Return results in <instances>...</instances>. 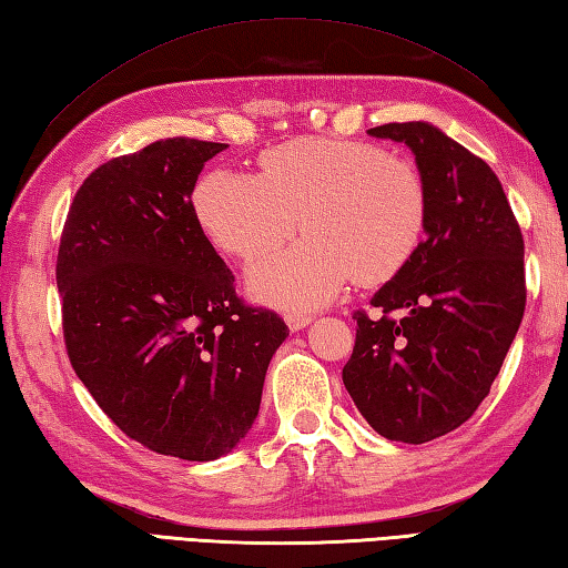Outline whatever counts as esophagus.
Segmentation results:
<instances>
[{
  "label": "esophagus",
  "instance_id": "1",
  "mask_svg": "<svg viewBox=\"0 0 568 568\" xmlns=\"http://www.w3.org/2000/svg\"><path fill=\"white\" fill-rule=\"evenodd\" d=\"M285 322H287V327L295 332V329H303L305 325H310V322H313V317L305 315V313H287Z\"/></svg>",
  "mask_w": 568,
  "mask_h": 568
}]
</instances>
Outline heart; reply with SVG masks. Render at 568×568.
Listing matches in <instances>:
<instances>
[{
  "label": "heart",
  "instance_id": "1",
  "mask_svg": "<svg viewBox=\"0 0 568 568\" xmlns=\"http://www.w3.org/2000/svg\"><path fill=\"white\" fill-rule=\"evenodd\" d=\"M199 224L241 261L263 258L303 226L305 241L251 271L277 307L329 303L344 283L384 285L426 239L430 192L420 166L374 142L295 138L261 152L258 174L214 170L194 192Z\"/></svg>",
  "mask_w": 568,
  "mask_h": 568
}]
</instances>
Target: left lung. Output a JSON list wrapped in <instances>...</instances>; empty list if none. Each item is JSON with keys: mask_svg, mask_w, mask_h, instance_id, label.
Returning a JSON list of instances; mask_svg holds the SVG:
<instances>
[{"mask_svg": "<svg viewBox=\"0 0 568 568\" xmlns=\"http://www.w3.org/2000/svg\"><path fill=\"white\" fill-rule=\"evenodd\" d=\"M369 135L414 150L430 219L414 258L372 297L382 315L354 313L342 382L376 433L420 446L490 394L525 317V239L490 164L438 128L388 122Z\"/></svg>", "mask_w": 568, "mask_h": 568, "instance_id": "left-lung-1", "label": "left lung"}]
</instances>
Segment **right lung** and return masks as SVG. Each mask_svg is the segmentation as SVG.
Returning <instances> with one entry per match:
<instances>
[{"mask_svg": "<svg viewBox=\"0 0 568 568\" xmlns=\"http://www.w3.org/2000/svg\"><path fill=\"white\" fill-rule=\"evenodd\" d=\"M224 142L170 138L78 186L55 255L65 352L103 414L140 446L214 460L258 416L283 317L243 303L192 204Z\"/></svg>", "mask_w": 568, "mask_h": 568, "instance_id": "right-lung-1", "label": "right lung"}]
</instances>
